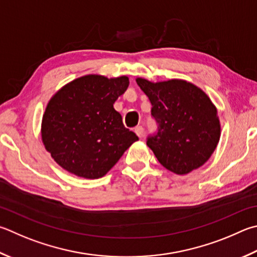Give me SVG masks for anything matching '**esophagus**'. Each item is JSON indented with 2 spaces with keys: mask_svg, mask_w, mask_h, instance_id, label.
Instances as JSON below:
<instances>
[{
  "mask_svg": "<svg viewBox=\"0 0 257 257\" xmlns=\"http://www.w3.org/2000/svg\"><path fill=\"white\" fill-rule=\"evenodd\" d=\"M135 133H136V135L139 138H142L144 136V128L142 125H138V127L135 128Z\"/></svg>",
  "mask_w": 257,
  "mask_h": 257,
  "instance_id": "obj_1",
  "label": "esophagus"
}]
</instances>
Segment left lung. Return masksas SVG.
<instances>
[{
	"label": "left lung",
	"instance_id": "obj_1",
	"mask_svg": "<svg viewBox=\"0 0 257 257\" xmlns=\"http://www.w3.org/2000/svg\"><path fill=\"white\" fill-rule=\"evenodd\" d=\"M152 103L158 132L147 138L158 162L175 174H188L206 163L220 139L217 108L201 88L184 80L151 82L136 78Z\"/></svg>",
	"mask_w": 257,
	"mask_h": 257
}]
</instances>
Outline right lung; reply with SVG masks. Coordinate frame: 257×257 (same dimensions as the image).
<instances>
[{"label": "right lung", "instance_id": "right-lung-1", "mask_svg": "<svg viewBox=\"0 0 257 257\" xmlns=\"http://www.w3.org/2000/svg\"><path fill=\"white\" fill-rule=\"evenodd\" d=\"M128 85L127 76L90 74L51 96L41 121V139L59 166L84 179H100L138 141L113 108Z\"/></svg>", "mask_w": 257, "mask_h": 257}]
</instances>
